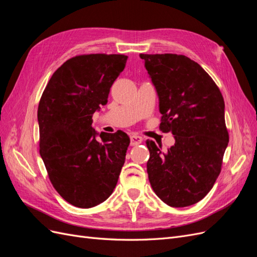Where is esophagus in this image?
I'll use <instances>...</instances> for the list:
<instances>
[{"label": "esophagus", "instance_id": "obj_1", "mask_svg": "<svg viewBox=\"0 0 257 257\" xmlns=\"http://www.w3.org/2000/svg\"><path fill=\"white\" fill-rule=\"evenodd\" d=\"M143 141H144L143 137L138 136V135H132L131 136V145L132 146H137L139 144H142Z\"/></svg>", "mask_w": 257, "mask_h": 257}]
</instances>
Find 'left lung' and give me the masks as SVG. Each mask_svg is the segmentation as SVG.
<instances>
[{
	"label": "left lung",
	"instance_id": "obj_1",
	"mask_svg": "<svg viewBox=\"0 0 257 257\" xmlns=\"http://www.w3.org/2000/svg\"><path fill=\"white\" fill-rule=\"evenodd\" d=\"M157 89L161 124L176 143L167 151L147 141L149 181L170 207L198 203L219 177L229 136L224 98L211 77L182 54H139Z\"/></svg>",
	"mask_w": 257,
	"mask_h": 257
}]
</instances>
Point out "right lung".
<instances>
[{"instance_id":"add662e5","label":"right lung","mask_w":257,"mask_h":257,"mask_svg":"<svg viewBox=\"0 0 257 257\" xmlns=\"http://www.w3.org/2000/svg\"><path fill=\"white\" fill-rule=\"evenodd\" d=\"M124 54H80L53 73L38 104L40 153L53 188L67 203L91 208L113 192L125 162L130 137L100 133L92 115L107 103L123 72Z\"/></svg>"}]
</instances>
